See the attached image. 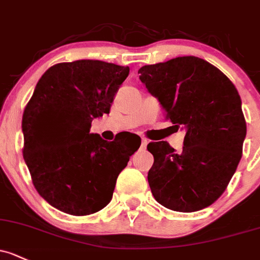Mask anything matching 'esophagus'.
<instances>
[{
  "label": "esophagus",
  "instance_id": "34e87169",
  "mask_svg": "<svg viewBox=\"0 0 260 260\" xmlns=\"http://www.w3.org/2000/svg\"><path fill=\"white\" fill-rule=\"evenodd\" d=\"M148 139L147 138H142V148H146L147 144H148Z\"/></svg>",
  "mask_w": 260,
  "mask_h": 260
}]
</instances>
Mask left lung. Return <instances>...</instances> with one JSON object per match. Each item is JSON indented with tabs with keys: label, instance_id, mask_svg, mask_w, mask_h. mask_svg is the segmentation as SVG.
<instances>
[{
	"label": "left lung",
	"instance_id": "obj_1",
	"mask_svg": "<svg viewBox=\"0 0 260 260\" xmlns=\"http://www.w3.org/2000/svg\"><path fill=\"white\" fill-rule=\"evenodd\" d=\"M139 80L158 98L177 128L185 129L183 151L151 142L148 183L155 201L176 212H197L225 190L242 158L247 135L242 101L222 71L194 56L139 68Z\"/></svg>",
	"mask_w": 260,
	"mask_h": 260
}]
</instances>
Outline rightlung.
<instances>
[{"instance_id": "right-lung-1", "label": "right lung", "mask_w": 260, "mask_h": 260, "mask_svg": "<svg viewBox=\"0 0 260 260\" xmlns=\"http://www.w3.org/2000/svg\"><path fill=\"white\" fill-rule=\"evenodd\" d=\"M129 67L94 59L48 68L22 117L23 158L38 194L72 215H88L111 202L116 180L141 146L89 133L109 113Z\"/></svg>"}]
</instances>
